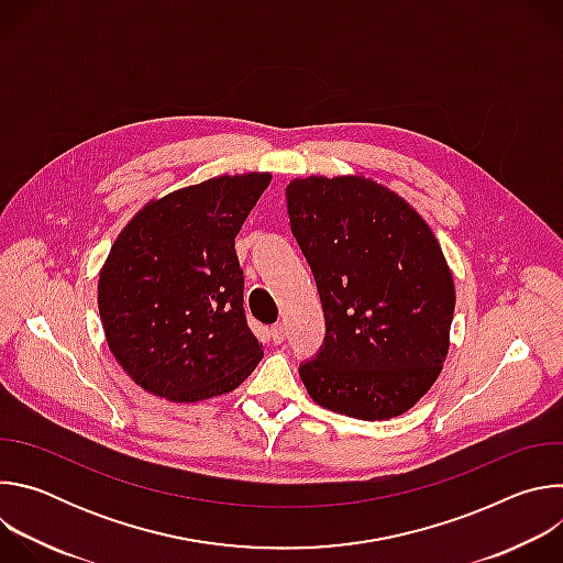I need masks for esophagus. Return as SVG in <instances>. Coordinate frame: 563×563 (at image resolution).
Here are the masks:
<instances>
[{
    "label": "esophagus",
    "instance_id": "esophagus-1",
    "mask_svg": "<svg viewBox=\"0 0 563 563\" xmlns=\"http://www.w3.org/2000/svg\"><path fill=\"white\" fill-rule=\"evenodd\" d=\"M269 336H272V341L278 345V343H283L285 341V328L283 325H274L272 330H269Z\"/></svg>",
    "mask_w": 563,
    "mask_h": 563
}]
</instances>
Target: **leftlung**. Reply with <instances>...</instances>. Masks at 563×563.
<instances>
[{
    "label": "left lung",
    "mask_w": 563,
    "mask_h": 563,
    "mask_svg": "<svg viewBox=\"0 0 563 563\" xmlns=\"http://www.w3.org/2000/svg\"><path fill=\"white\" fill-rule=\"evenodd\" d=\"M285 194L325 311L323 345L298 367L309 396L363 421L408 412L441 372L454 313L434 233L363 178H305Z\"/></svg>",
    "instance_id": "left-lung-1"
}]
</instances>
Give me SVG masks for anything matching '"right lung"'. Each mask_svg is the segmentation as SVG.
Segmentation results:
<instances>
[{"instance_id": "right-lung-1", "label": "right lung", "mask_w": 563, "mask_h": 563, "mask_svg": "<svg viewBox=\"0 0 563 563\" xmlns=\"http://www.w3.org/2000/svg\"><path fill=\"white\" fill-rule=\"evenodd\" d=\"M269 183L245 174L185 187L118 235L98 305L113 356L146 391L194 404L235 389L263 358L235 235Z\"/></svg>"}]
</instances>
